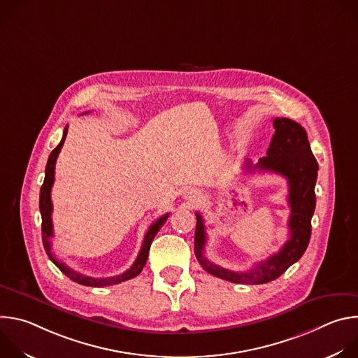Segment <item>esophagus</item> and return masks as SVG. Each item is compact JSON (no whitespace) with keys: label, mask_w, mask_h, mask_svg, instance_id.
Here are the masks:
<instances>
[{"label":"esophagus","mask_w":358,"mask_h":358,"mask_svg":"<svg viewBox=\"0 0 358 358\" xmlns=\"http://www.w3.org/2000/svg\"><path fill=\"white\" fill-rule=\"evenodd\" d=\"M185 198L187 199H189V201H196V199H199L201 198V192L198 191V189H188L187 192H185Z\"/></svg>","instance_id":"esophagus-1"}]
</instances>
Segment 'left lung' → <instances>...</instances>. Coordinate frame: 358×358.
Instances as JSON below:
<instances>
[{
  "instance_id": "1",
  "label": "left lung",
  "mask_w": 358,
  "mask_h": 358,
  "mask_svg": "<svg viewBox=\"0 0 358 358\" xmlns=\"http://www.w3.org/2000/svg\"><path fill=\"white\" fill-rule=\"evenodd\" d=\"M275 134L265 157L258 164L252 166L248 160L245 169L248 171H273L287 180L290 207L289 217V239L282 249L262 261L248 272H234L221 268L207 259L203 255V246L207 242L206 225L202 217L196 213V227L194 239L195 257L203 271L234 283L262 285L278 279L294 262H297L308 248L312 234V217L316 208L315 185L317 180L319 164L313 156L308 133L297 123L286 117L273 120Z\"/></svg>"
}]
</instances>
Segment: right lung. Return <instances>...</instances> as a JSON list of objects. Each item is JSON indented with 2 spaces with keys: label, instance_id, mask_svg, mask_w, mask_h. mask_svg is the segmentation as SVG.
I'll return each instance as SVG.
<instances>
[{
  "label": "right lung",
  "instance_id": "add662e5",
  "mask_svg": "<svg viewBox=\"0 0 358 358\" xmlns=\"http://www.w3.org/2000/svg\"><path fill=\"white\" fill-rule=\"evenodd\" d=\"M66 134H68V126L64 130V137H62L61 143L49 155V159H48V163H46V169H45V180H43V184L41 187V194H39V211H41V217H42V242H43L45 252H46V255L49 257V259L57 265V268H59V271L64 275H66L71 280H73V282H76L79 285L92 286V287H103V286H110V285H116V283L129 280V279L137 276L143 271V268H144V265L147 262V258H148V250H150L151 242H152V239H155V236L157 235V232L160 231V228L164 225V222L167 221L170 214H166V215L160 217L156 222H152L150 225V228H148V231H147V234L144 236L141 249H140V252L137 255V259L134 261V264L131 265L130 269H127L126 272H123V273H120L117 276H112V278H90V276H85L82 273L75 272L69 266H66L64 262L58 261L54 257L52 243H50V238L54 236L52 201H50V189H52V185H54V181H55V163H57L58 155L61 152V148H62V145L65 143Z\"/></svg>",
  "mask_w": 358,
  "mask_h": 358
}]
</instances>
